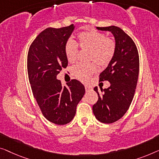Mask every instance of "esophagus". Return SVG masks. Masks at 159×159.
I'll return each instance as SVG.
<instances>
[{
	"mask_svg": "<svg viewBox=\"0 0 159 159\" xmlns=\"http://www.w3.org/2000/svg\"><path fill=\"white\" fill-rule=\"evenodd\" d=\"M85 89H86V91L88 92V91H89L90 90H91V87L89 86H85Z\"/></svg>",
	"mask_w": 159,
	"mask_h": 159,
	"instance_id": "1",
	"label": "esophagus"
}]
</instances>
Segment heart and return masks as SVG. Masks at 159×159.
Wrapping results in <instances>:
<instances>
[{"mask_svg":"<svg viewBox=\"0 0 159 159\" xmlns=\"http://www.w3.org/2000/svg\"><path fill=\"white\" fill-rule=\"evenodd\" d=\"M79 46L82 50L89 51V60L94 61L100 67H105L112 60L116 51V43L113 39L96 31L84 32L78 35ZM77 45L71 40L66 43L65 53L68 62L73 63L76 59ZM96 70L93 63L77 64L72 68L74 76L86 82Z\"/></svg>","mask_w":159,"mask_h":159,"instance_id":"heart-1","label":"heart"}]
</instances>
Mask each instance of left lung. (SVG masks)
I'll use <instances>...</instances> for the list:
<instances>
[{
  "label": "left lung",
  "mask_w": 159,
  "mask_h": 159,
  "mask_svg": "<svg viewBox=\"0 0 159 159\" xmlns=\"http://www.w3.org/2000/svg\"><path fill=\"white\" fill-rule=\"evenodd\" d=\"M109 31L115 39L116 51L112 60L100 74V81L108 80V89L94 91L98 100L93 106L96 119L103 124H112L124 116L132 102L139 73V56L134 41L121 28L111 25L96 27Z\"/></svg>",
  "instance_id": "8db88e82"
}]
</instances>
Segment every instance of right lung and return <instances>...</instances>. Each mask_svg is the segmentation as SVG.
<instances>
[{
  "label": "right lung",
  "instance_id": "add662e5",
  "mask_svg": "<svg viewBox=\"0 0 159 159\" xmlns=\"http://www.w3.org/2000/svg\"><path fill=\"white\" fill-rule=\"evenodd\" d=\"M73 24L48 28L35 38L28 53V73L32 92L44 117L53 124L65 125L74 118L85 87L73 79L63 86L57 75L66 68L65 46L74 30Z\"/></svg>",
  "mask_w": 159,
  "mask_h": 159
}]
</instances>
